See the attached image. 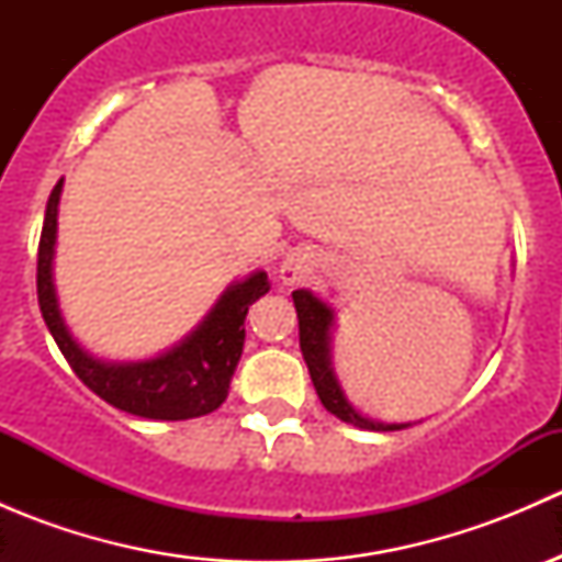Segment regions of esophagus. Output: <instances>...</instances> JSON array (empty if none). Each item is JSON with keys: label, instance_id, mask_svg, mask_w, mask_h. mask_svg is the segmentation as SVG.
I'll list each match as a JSON object with an SVG mask.
<instances>
[{"label": "esophagus", "instance_id": "obj_1", "mask_svg": "<svg viewBox=\"0 0 562 562\" xmlns=\"http://www.w3.org/2000/svg\"><path fill=\"white\" fill-rule=\"evenodd\" d=\"M317 266V252L313 247H296L285 255L280 266V277L285 285H299V282L307 280Z\"/></svg>", "mask_w": 562, "mask_h": 562}]
</instances>
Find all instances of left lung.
I'll return each mask as SVG.
<instances>
[{
  "mask_svg": "<svg viewBox=\"0 0 562 562\" xmlns=\"http://www.w3.org/2000/svg\"><path fill=\"white\" fill-rule=\"evenodd\" d=\"M293 304H296L299 315V345H302V356L307 361L310 378L313 386L321 396L323 407L345 424H353L359 429H372V432H394V429H405L411 424H383L375 418H367L356 411L339 386L337 375L331 370V323L334 310L326 302L315 296L313 291H293Z\"/></svg>",
  "mask_w": 562,
  "mask_h": 562,
  "instance_id": "1",
  "label": "left lung"
}]
</instances>
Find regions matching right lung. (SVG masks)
<instances>
[{
    "label": "right lung",
    "instance_id": "add662e5",
    "mask_svg": "<svg viewBox=\"0 0 562 562\" xmlns=\"http://www.w3.org/2000/svg\"><path fill=\"white\" fill-rule=\"evenodd\" d=\"M61 179L50 190L45 206L43 234L37 247V302L50 337L83 386L108 405L140 418L184 422L206 416L225 402L236 364L245 348V317L249 304L269 293L266 271H252L247 280L225 288L209 315L166 353L144 361H103L81 348L65 326L54 288L56 214H59Z\"/></svg>",
    "mask_w": 562,
    "mask_h": 562
}]
</instances>
